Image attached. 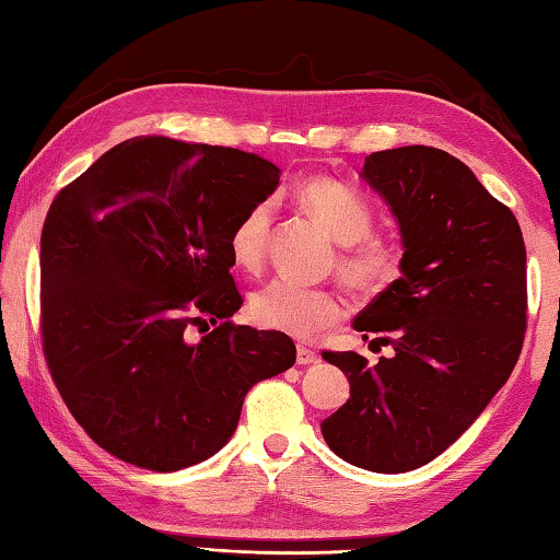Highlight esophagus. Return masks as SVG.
I'll return each instance as SVG.
<instances>
[{
	"label": "esophagus",
	"mask_w": 560,
	"mask_h": 560,
	"mask_svg": "<svg viewBox=\"0 0 560 560\" xmlns=\"http://www.w3.org/2000/svg\"><path fill=\"white\" fill-rule=\"evenodd\" d=\"M298 363L300 365H314V363H319V355H316L312 348H307V346H298Z\"/></svg>",
	"instance_id": "1"
}]
</instances>
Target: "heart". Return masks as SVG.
Segmentation results:
<instances>
[{
	"label": "heart",
	"instance_id": "heart-1",
	"mask_svg": "<svg viewBox=\"0 0 560 560\" xmlns=\"http://www.w3.org/2000/svg\"><path fill=\"white\" fill-rule=\"evenodd\" d=\"M304 214L329 234L336 253V272L348 290L371 298L387 290L402 270V248L397 241L373 234V209L361 195L331 177H304L292 189ZM276 207L268 199L250 205L236 219L229 234V250L241 270L256 272L266 260ZM250 319L262 329L288 334L292 339H312L343 316V302L336 292L304 288L278 278L253 292Z\"/></svg>",
	"mask_w": 560,
	"mask_h": 560
}]
</instances>
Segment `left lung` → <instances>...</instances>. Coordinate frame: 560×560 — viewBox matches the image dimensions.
I'll return each mask as SVG.
<instances>
[{
  "mask_svg": "<svg viewBox=\"0 0 560 560\" xmlns=\"http://www.w3.org/2000/svg\"><path fill=\"white\" fill-rule=\"evenodd\" d=\"M363 180L402 236V276L355 316L353 329L393 355L368 365L324 351L351 397L322 421L336 456L405 472L444 453L508 383L526 331V248L520 221L466 163L429 145L377 151Z\"/></svg>",
  "mask_w": 560,
  "mask_h": 560,
  "instance_id": "1",
  "label": "left lung"
}]
</instances>
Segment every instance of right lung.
Here are the masks:
<instances>
[{
  "label": "right lung",
  "instance_id": "obj_1",
  "mask_svg": "<svg viewBox=\"0 0 560 560\" xmlns=\"http://www.w3.org/2000/svg\"><path fill=\"white\" fill-rule=\"evenodd\" d=\"M280 167L165 136L124 141L62 187L40 234L48 371L94 444L173 472L234 436L248 389L294 365L288 334L231 322L229 234ZM221 320L202 342L189 325ZM209 329V326H207Z\"/></svg>",
  "mask_w": 560,
  "mask_h": 560
}]
</instances>
